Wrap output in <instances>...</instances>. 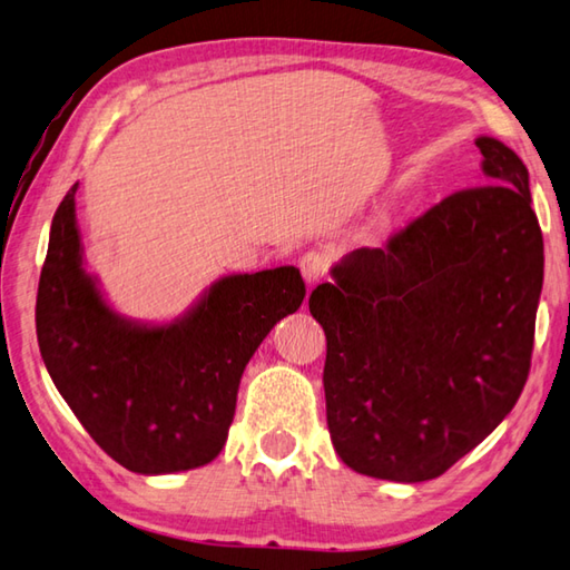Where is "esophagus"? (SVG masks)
I'll return each mask as SVG.
<instances>
[{
	"label": "esophagus",
	"instance_id": "1",
	"mask_svg": "<svg viewBox=\"0 0 570 570\" xmlns=\"http://www.w3.org/2000/svg\"><path fill=\"white\" fill-rule=\"evenodd\" d=\"M302 274L308 286L324 282L328 274V256L321 252H308L302 256Z\"/></svg>",
	"mask_w": 570,
	"mask_h": 570
}]
</instances>
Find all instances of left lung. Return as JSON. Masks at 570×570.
<instances>
[{
  "instance_id": "1",
  "label": "left lung",
  "mask_w": 570,
  "mask_h": 570,
  "mask_svg": "<svg viewBox=\"0 0 570 570\" xmlns=\"http://www.w3.org/2000/svg\"><path fill=\"white\" fill-rule=\"evenodd\" d=\"M483 181L331 268L308 312L326 334V423L348 469L419 483L473 451L519 401L543 288L529 169L479 137Z\"/></svg>"
}]
</instances>
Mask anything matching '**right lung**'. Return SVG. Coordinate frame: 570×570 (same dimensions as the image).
<instances>
[{"instance_id":"right-lung-1","label":"right lung","mask_w":570,"mask_h":570,"mask_svg":"<svg viewBox=\"0 0 570 570\" xmlns=\"http://www.w3.org/2000/svg\"><path fill=\"white\" fill-rule=\"evenodd\" d=\"M75 184L51 219L37 341L61 399L124 469L161 475L219 456L246 364L306 296L296 266L222 276L169 324L114 312L85 268Z\"/></svg>"}]
</instances>
